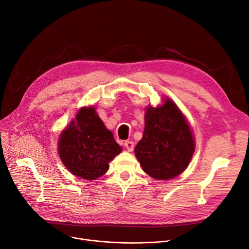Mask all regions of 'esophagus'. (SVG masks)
Returning <instances> with one entry per match:
<instances>
[{
  "mask_svg": "<svg viewBox=\"0 0 249 249\" xmlns=\"http://www.w3.org/2000/svg\"><path fill=\"white\" fill-rule=\"evenodd\" d=\"M124 146L126 147V149L128 151H132L134 149V143L132 141H125L124 142Z\"/></svg>",
  "mask_w": 249,
  "mask_h": 249,
  "instance_id": "obj_1",
  "label": "esophagus"
}]
</instances>
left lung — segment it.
Instances as JSON below:
<instances>
[{"label": "left lung", "mask_w": 249, "mask_h": 249, "mask_svg": "<svg viewBox=\"0 0 249 249\" xmlns=\"http://www.w3.org/2000/svg\"><path fill=\"white\" fill-rule=\"evenodd\" d=\"M194 148L191 130L171 100L147 108L143 137L135 154L149 176L158 180L178 176L188 166Z\"/></svg>", "instance_id": "left-lung-1"}]
</instances>
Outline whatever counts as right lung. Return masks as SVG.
Returning <instances> with one entry per match:
<instances>
[{
	"mask_svg": "<svg viewBox=\"0 0 249 249\" xmlns=\"http://www.w3.org/2000/svg\"><path fill=\"white\" fill-rule=\"evenodd\" d=\"M59 155L67 169L94 180L109 169L108 163L122 148L114 140L93 107L82 108L59 139Z\"/></svg>",
	"mask_w": 249,
	"mask_h": 249,
	"instance_id": "right-lung-1",
	"label": "right lung"
}]
</instances>
